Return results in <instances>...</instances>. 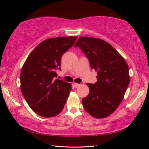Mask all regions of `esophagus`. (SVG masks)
Wrapping results in <instances>:
<instances>
[{
	"label": "esophagus",
	"instance_id": "esophagus-1",
	"mask_svg": "<svg viewBox=\"0 0 149 149\" xmlns=\"http://www.w3.org/2000/svg\"><path fill=\"white\" fill-rule=\"evenodd\" d=\"M74 86L75 88H79V87L81 86V84H78V83H74Z\"/></svg>",
	"mask_w": 149,
	"mask_h": 149
}]
</instances>
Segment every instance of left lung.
<instances>
[{
    "instance_id": "1",
    "label": "left lung",
    "mask_w": 149,
    "mask_h": 149,
    "mask_svg": "<svg viewBox=\"0 0 149 149\" xmlns=\"http://www.w3.org/2000/svg\"><path fill=\"white\" fill-rule=\"evenodd\" d=\"M79 47L97 72V82L86 83L90 92L82 99L84 109L96 118L109 116L119 106L130 81L129 67L125 59L106 41L81 36Z\"/></svg>"
}]
</instances>
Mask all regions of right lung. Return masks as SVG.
I'll return each instance as SVG.
<instances>
[{
    "mask_svg": "<svg viewBox=\"0 0 149 149\" xmlns=\"http://www.w3.org/2000/svg\"><path fill=\"white\" fill-rule=\"evenodd\" d=\"M77 36L47 39L31 52L22 66L20 90L31 109L45 117L56 116L64 108L70 83L57 77L63 54L74 45Z\"/></svg>",
    "mask_w": 149,
    "mask_h": 149,
    "instance_id": "1",
    "label": "right lung"
}]
</instances>
